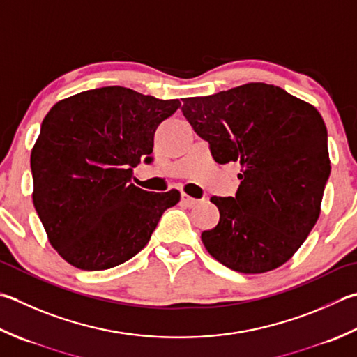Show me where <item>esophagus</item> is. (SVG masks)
Listing matches in <instances>:
<instances>
[{"instance_id":"obj_1","label":"esophagus","mask_w":357,"mask_h":357,"mask_svg":"<svg viewBox=\"0 0 357 357\" xmlns=\"http://www.w3.org/2000/svg\"><path fill=\"white\" fill-rule=\"evenodd\" d=\"M181 202H183V204H184L185 207H188V208H193V207H197L201 201H199V199H197V198L188 197L187 193H183V195H181Z\"/></svg>"}]
</instances>
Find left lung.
I'll list each match as a JSON object with an SVG mask.
<instances>
[{"label": "left lung", "instance_id": "1", "mask_svg": "<svg viewBox=\"0 0 357 357\" xmlns=\"http://www.w3.org/2000/svg\"><path fill=\"white\" fill-rule=\"evenodd\" d=\"M183 102L184 116L211 144L216 162L241 167L235 198L211 199L220 222L201 234L207 252L243 274L280 268L320 215L331 172L322 116L268 83Z\"/></svg>", "mask_w": 357, "mask_h": 357}]
</instances>
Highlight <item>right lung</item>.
<instances>
[{
  "label": "right lung",
  "mask_w": 357,
  "mask_h": 357,
  "mask_svg": "<svg viewBox=\"0 0 357 357\" xmlns=\"http://www.w3.org/2000/svg\"><path fill=\"white\" fill-rule=\"evenodd\" d=\"M181 107L123 86L83 91L46 114L31 153L32 201L47 240L83 271L122 264L150 241L178 190L153 193L131 183L150 162L155 131Z\"/></svg>",
  "instance_id": "1"
}]
</instances>
